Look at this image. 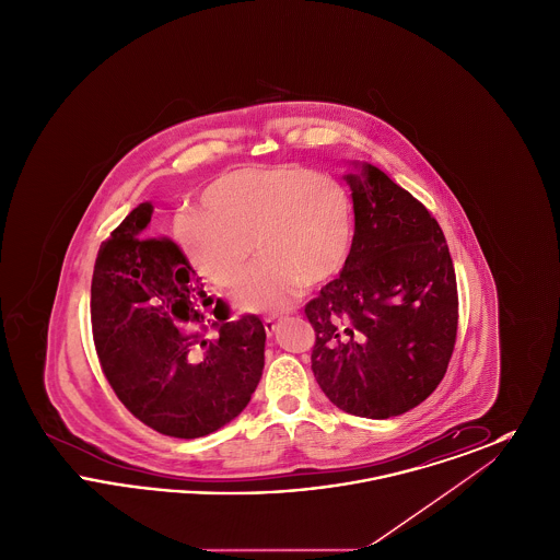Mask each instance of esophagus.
Masks as SVG:
<instances>
[{"instance_id": "34e87169", "label": "esophagus", "mask_w": 560, "mask_h": 560, "mask_svg": "<svg viewBox=\"0 0 560 560\" xmlns=\"http://www.w3.org/2000/svg\"><path fill=\"white\" fill-rule=\"evenodd\" d=\"M277 327H279V319H275V317L265 319V329H267L268 336H272L277 331Z\"/></svg>"}]
</instances>
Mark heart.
<instances>
[{
  "label": "heart",
  "instance_id": "heart-1",
  "mask_svg": "<svg viewBox=\"0 0 560 560\" xmlns=\"http://www.w3.org/2000/svg\"><path fill=\"white\" fill-rule=\"evenodd\" d=\"M203 210H185L172 235L188 267L218 288L237 283L252 245L262 256L233 302L245 313H277L308 285L347 265L354 213L347 188L325 174L288 165H245L201 192Z\"/></svg>",
  "mask_w": 560,
  "mask_h": 560
}]
</instances>
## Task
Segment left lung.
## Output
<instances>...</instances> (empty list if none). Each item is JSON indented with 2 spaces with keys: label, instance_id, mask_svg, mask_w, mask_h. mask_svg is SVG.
<instances>
[{
  "label": "left lung",
  "instance_id": "left-lung-1",
  "mask_svg": "<svg viewBox=\"0 0 560 560\" xmlns=\"http://www.w3.org/2000/svg\"><path fill=\"white\" fill-rule=\"evenodd\" d=\"M354 237L345 270L304 308L320 390L342 411L386 420L439 386L457 334V288L439 222L372 163L345 174Z\"/></svg>",
  "mask_w": 560,
  "mask_h": 560
}]
</instances>
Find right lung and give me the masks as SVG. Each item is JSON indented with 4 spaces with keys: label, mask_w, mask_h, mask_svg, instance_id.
Here are the masks:
<instances>
[{
    "label": "right lung",
    "mask_w": 560,
    "mask_h": 560,
    "mask_svg": "<svg viewBox=\"0 0 560 560\" xmlns=\"http://www.w3.org/2000/svg\"><path fill=\"white\" fill-rule=\"evenodd\" d=\"M144 201L98 249L92 277V334L110 388L161 434L197 439L247 407L265 370L267 331L256 315L215 323L178 245L149 237ZM212 324L217 334L209 331Z\"/></svg>",
    "instance_id": "right-lung-1"
}]
</instances>
